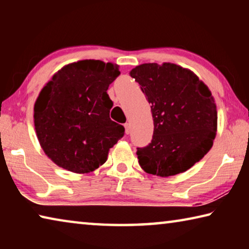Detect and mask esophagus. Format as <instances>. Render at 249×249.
<instances>
[{
  "mask_svg": "<svg viewBox=\"0 0 249 249\" xmlns=\"http://www.w3.org/2000/svg\"><path fill=\"white\" fill-rule=\"evenodd\" d=\"M124 127H125V133L128 135L129 132H130V125L128 123H125L124 124Z\"/></svg>",
  "mask_w": 249,
  "mask_h": 249,
  "instance_id": "1",
  "label": "esophagus"
}]
</instances>
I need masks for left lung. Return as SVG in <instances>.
<instances>
[{
  "label": "left lung",
  "mask_w": 249,
  "mask_h": 249,
  "mask_svg": "<svg viewBox=\"0 0 249 249\" xmlns=\"http://www.w3.org/2000/svg\"><path fill=\"white\" fill-rule=\"evenodd\" d=\"M151 104L154 135L137 148L147 174H181L204 157L216 135L217 109L209 88L189 69L165 62L142 64L129 72Z\"/></svg>",
  "instance_id": "left-lung-1"
}]
</instances>
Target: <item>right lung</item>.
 Here are the masks:
<instances>
[{
  "label": "right lung",
  "instance_id": "add662e5",
  "mask_svg": "<svg viewBox=\"0 0 249 249\" xmlns=\"http://www.w3.org/2000/svg\"><path fill=\"white\" fill-rule=\"evenodd\" d=\"M120 73L112 62L81 60L61 68L40 91L34 123L41 148L57 166L93 171L124 136V126L109 119L113 102L107 92Z\"/></svg>",
  "mask_w": 249,
  "mask_h": 249
}]
</instances>
